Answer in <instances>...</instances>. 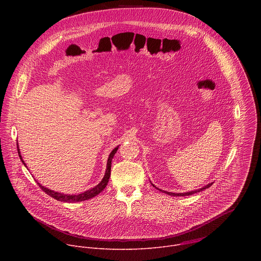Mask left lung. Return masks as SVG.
Segmentation results:
<instances>
[{"label": "left lung", "mask_w": 261, "mask_h": 261, "mask_svg": "<svg viewBox=\"0 0 261 261\" xmlns=\"http://www.w3.org/2000/svg\"><path fill=\"white\" fill-rule=\"evenodd\" d=\"M212 184H213V183H209V184H208V185H206V186L202 187V188H200V189H197V190H194V191L186 192V193H172V192H168V191H163V190H161V189L156 188V187L154 186L153 184H151V185L154 187V188H156L159 191H162V192H164V193H166V194H168V195H170V196L180 197V196H189V195H192V194H195V193L201 192V191H203V190H205V189H207V188H209V187L212 186Z\"/></svg>", "instance_id": "1"}]
</instances>
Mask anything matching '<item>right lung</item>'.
<instances>
[{
  "instance_id": "obj_1",
  "label": "right lung",
  "mask_w": 261,
  "mask_h": 261,
  "mask_svg": "<svg viewBox=\"0 0 261 261\" xmlns=\"http://www.w3.org/2000/svg\"><path fill=\"white\" fill-rule=\"evenodd\" d=\"M119 146H117L116 148L112 149V152L110 153L109 155V159H108V164H107V170H106V174L101 180V182L99 184H97L96 186L81 193V194H77V195H68V194H64V193H59V192H55L53 190H50L46 187L42 186L40 183H38L39 187L46 193L48 194L49 196H51L52 198L56 199L57 201H61V202H67V203H74V202H81V201H85V200H88V199H91L93 197H95L96 195H98L100 192H102L106 187L109 183V180H110V177H111V170H112V161L114 153L116 152V150L118 149ZM17 149H18V153H19V156L22 161V163L26 166L25 162L23 161L22 159V155H21V152H20V149H19V146L17 145ZM27 167V166H26Z\"/></svg>"
}]
</instances>
